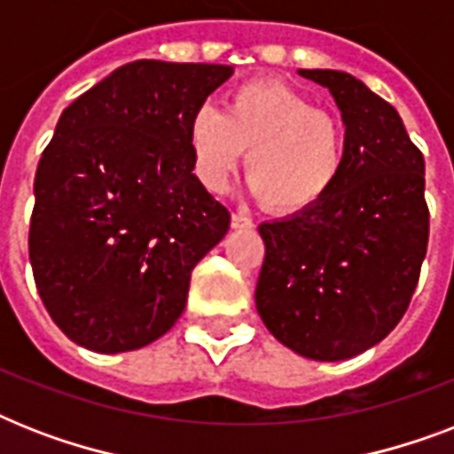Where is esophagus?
<instances>
[{
  "label": "esophagus",
  "instance_id": "obj_1",
  "mask_svg": "<svg viewBox=\"0 0 454 454\" xmlns=\"http://www.w3.org/2000/svg\"><path fill=\"white\" fill-rule=\"evenodd\" d=\"M231 226H233L235 231H249V228H254V221L249 219V216H245V214L235 212L233 216H231Z\"/></svg>",
  "mask_w": 454,
  "mask_h": 454
}]
</instances>
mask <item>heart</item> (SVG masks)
<instances>
[{
  "label": "heart",
  "mask_w": 454,
  "mask_h": 454,
  "mask_svg": "<svg viewBox=\"0 0 454 454\" xmlns=\"http://www.w3.org/2000/svg\"><path fill=\"white\" fill-rule=\"evenodd\" d=\"M192 169L207 191L223 192L242 151L245 176L273 214L316 209L337 188L346 167V129L337 115L283 82H247L226 96L223 110L202 106L188 120Z\"/></svg>",
  "instance_id": "obj_1"
}]
</instances>
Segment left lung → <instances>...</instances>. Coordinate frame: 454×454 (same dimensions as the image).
<instances>
[{
  "mask_svg": "<svg viewBox=\"0 0 454 454\" xmlns=\"http://www.w3.org/2000/svg\"><path fill=\"white\" fill-rule=\"evenodd\" d=\"M332 94L346 124V167L323 205L263 221L256 310L303 358L346 360L394 330L419 280L429 207L424 157L391 103L341 70H299Z\"/></svg>",
  "mask_w": 454,
  "mask_h": 454,
  "instance_id": "obj_1",
  "label": "left lung"
}]
</instances>
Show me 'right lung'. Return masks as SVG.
<instances>
[{
    "label": "right lung",
    "mask_w": 454,
    "mask_h": 454,
    "mask_svg": "<svg viewBox=\"0 0 454 454\" xmlns=\"http://www.w3.org/2000/svg\"><path fill=\"white\" fill-rule=\"evenodd\" d=\"M231 74L134 60L63 110L35 176L30 263L74 344L144 348L184 313L195 263L231 226L192 174L188 120Z\"/></svg>",
    "instance_id": "obj_1"
}]
</instances>
